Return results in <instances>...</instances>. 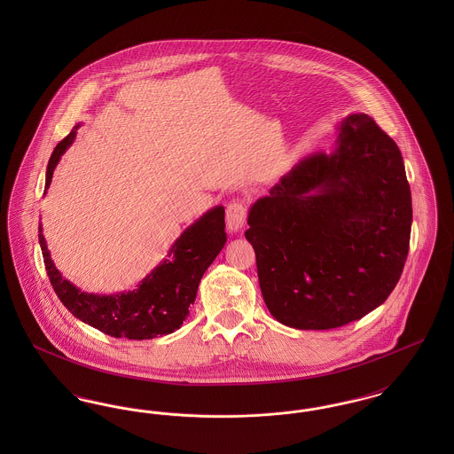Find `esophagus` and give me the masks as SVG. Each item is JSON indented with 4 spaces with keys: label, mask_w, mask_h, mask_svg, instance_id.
<instances>
[{
    "label": "esophagus",
    "mask_w": 454,
    "mask_h": 454,
    "mask_svg": "<svg viewBox=\"0 0 454 454\" xmlns=\"http://www.w3.org/2000/svg\"><path fill=\"white\" fill-rule=\"evenodd\" d=\"M226 226H228V231L230 233H239L245 230L247 226V207L233 200L228 204L226 207Z\"/></svg>",
    "instance_id": "1"
}]
</instances>
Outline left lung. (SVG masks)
Segmentation results:
<instances>
[{
    "label": "left lung",
    "mask_w": 454,
    "mask_h": 454,
    "mask_svg": "<svg viewBox=\"0 0 454 454\" xmlns=\"http://www.w3.org/2000/svg\"><path fill=\"white\" fill-rule=\"evenodd\" d=\"M248 213L270 315L298 330L361 320L383 304L409 255L411 185L396 143L366 114L339 124Z\"/></svg>",
    "instance_id": "left-lung-1"
}]
</instances>
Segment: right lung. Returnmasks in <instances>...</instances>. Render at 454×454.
I'll return each mask as SVG.
<instances>
[{"instance_id":"add662e5","label":"right lung","mask_w":454,"mask_h":454,"mask_svg":"<svg viewBox=\"0 0 454 454\" xmlns=\"http://www.w3.org/2000/svg\"><path fill=\"white\" fill-rule=\"evenodd\" d=\"M76 129L71 130L51 154L45 189H49L52 173L66 150L73 145ZM39 243L43 263L58 298L82 322L115 339L145 340L168 335L180 328L194 304L199 282L207 267L216 259L226 243L224 207L216 206L199 217L173 243L168 257L152 274L146 276L137 289L119 294H88L61 276L51 260L43 226H39Z\"/></svg>"}]
</instances>
